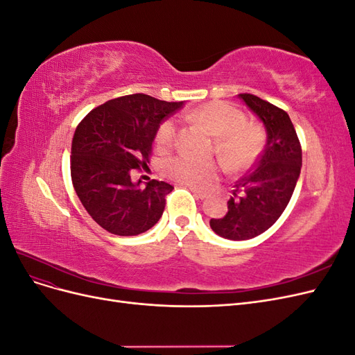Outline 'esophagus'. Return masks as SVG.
<instances>
[{
	"mask_svg": "<svg viewBox=\"0 0 355 355\" xmlns=\"http://www.w3.org/2000/svg\"><path fill=\"white\" fill-rule=\"evenodd\" d=\"M191 189V192L192 194H194L197 198H206L207 197V192H204V191H200V189H197V188H189Z\"/></svg>",
	"mask_w": 355,
	"mask_h": 355,
	"instance_id": "obj_1",
	"label": "esophagus"
}]
</instances>
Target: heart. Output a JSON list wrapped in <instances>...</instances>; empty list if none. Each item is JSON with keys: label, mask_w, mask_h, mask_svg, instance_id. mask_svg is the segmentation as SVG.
<instances>
[{"label": "heart", "mask_w": 355, "mask_h": 355, "mask_svg": "<svg viewBox=\"0 0 355 355\" xmlns=\"http://www.w3.org/2000/svg\"><path fill=\"white\" fill-rule=\"evenodd\" d=\"M189 118L207 127L214 137L213 153L228 170L249 168L261 155L265 145V130L256 123H247L243 111L227 102H210L189 114ZM178 124L173 118L161 123L155 133V145L166 151L175 145ZM164 173L179 184L194 188H206L218 175L214 161H200L188 155H176L166 159Z\"/></svg>", "instance_id": "heart-1"}]
</instances>
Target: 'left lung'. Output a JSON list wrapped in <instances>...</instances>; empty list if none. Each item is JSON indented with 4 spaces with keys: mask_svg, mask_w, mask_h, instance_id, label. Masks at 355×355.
<instances>
[{
    "mask_svg": "<svg viewBox=\"0 0 355 355\" xmlns=\"http://www.w3.org/2000/svg\"><path fill=\"white\" fill-rule=\"evenodd\" d=\"M239 96L263 123L266 145L252 173L234 185L225 216L210 219L214 232L234 241L272 227L292 198L302 167V148L288 114L254 94Z\"/></svg>",
    "mask_w": 355,
    "mask_h": 355,
    "instance_id": "left-lung-1",
    "label": "left lung"
}]
</instances>
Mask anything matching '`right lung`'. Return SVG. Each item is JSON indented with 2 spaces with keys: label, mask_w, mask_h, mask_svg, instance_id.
<instances>
[{
  "label": "right lung",
  "mask_w": 355,
  "mask_h": 355,
  "mask_svg": "<svg viewBox=\"0 0 355 355\" xmlns=\"http://www.w3.org/2000/svg\"><path fill=\"white\" fill-rule=\"evenodd\" d=\"M182 105L128 94L105 102L78 124L71 148L72 185L103 230L130 237L159 220L173 187L153 179L142 189L132 171L146 167L158 125Z\"/></svg>",
  "instance_id": "obj_1"
}]
</instances>
